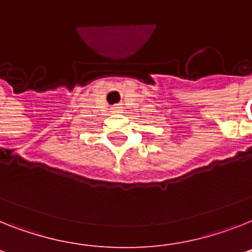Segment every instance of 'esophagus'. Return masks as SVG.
<instances>
[{
	"label": "esophagus",
	"mask_w": 252,
	"mask_h": 252,
	"mask_svg": "<svg viewBox=\"0 0 252 252\" xmlns=\"http://www.w3.org/2000/svg\"><path fill=\"white\" fill-rule=\"evenodd\" d=\"M120 107H114V111H119Z\"/></svg>",
	"instance_id": "esophagus-1"
}]
</instances>
